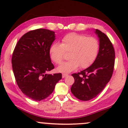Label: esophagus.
Returning a JSON list of instances; mask_svg holds the SVG:
<instances>
[{
	"label": "esophagus",
	"mask_w": 128,
	"mask_h": 128,
	"mask_svg": "<svg viewBox=\"0 0 128 128\" xmlns=\"http://www.w3.org/2000/svg\"><path fill=\"white\" fill-rule=\"evenodd\" d=\"M68 74H66V73H64V74H62V78H66V76H68Z\"/></svg>",
	"instance_id": "esophagus-1"
}]
</instances>
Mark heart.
<instances>
[{"label":"heart","instance_id":"b5f03b06","mask_svg":"<svg viewBox=\"0 0 128 128\" xmlns=\"http://www.w3.org/2000/svg\"><path fill=\"white\" fill-rule=\"evenodd\" d=\"M98 50L97 38L73 32L64 36L61 44H52L49 52L52 60L56 64L62 62L65 52H70L69 57L70 59L57 68L60 72L69 73L79 66L81 68L90 66L97 58Z\"/></svg>","mask_w":128,"mask_h":128}]
</instances>
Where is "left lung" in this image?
<instances>
[{
	"mask_svg": "<svg viewBox=\"0 0 128 128\" xmlns=\"http://www.w3.org/2000/svg\"><path fill=\"white\" fill-rule=\"evenodd\" d=\"M99 39V50L92 65L78 73L72 74L74 83L71 92L77 98L88 101L96 97L105 88L112 75L115 64V51L109 38L96 29Z\"/></svg>",
	"mask_w": 128,
	"mask_h": 128,
	"instance_id": "obj_1",
	"label": "left lung"
}]
</instances>
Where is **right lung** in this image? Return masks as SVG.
<instances>
[{
    "label": "right lung",
    "mask_w": 128,
    "mask_h": 128,
    "mask_svg": "<svg viewBox=\"0 0 128 128\" xmlns=\"http://www.w3.org/2000/svg\"><path fill=\"white\" fill-rule=\"evenodd\" d=\"M55 34L40 28L23 35L17 42L12 55V68L17 85L22 93L35 101H41L52 94L62 78L61 73L51 74L54 69L50 48Z\"/></svg>",
    "instance_id": "right-lung-1"
}]
</instances>
